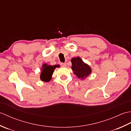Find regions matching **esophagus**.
Returning a JSON list of instances; mask_svg holds the SVG:
<instances>
[{
  "label": "esophagus",
  "instance_id": "1",
  "mask_svg": "<svg viewBox=\"0 0 131 131\" xmlns=\"http://www.w3.org/2000/svg\"><path fill=\"white\" fill-rule=\"evenodd\" d=\"M61 66H62V67H65L66 66V63H61Z\"/></svg>",
  "mask_w": 131,
  "mask_h": 131
}]
</instances>
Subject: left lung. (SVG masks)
I'll list each match as a JSON object with an SVG mask.
<instances>
[{
  "mask_svg": "<svg viewBox=\"0 0 131 131\" xmlns=\"http://www.w3.org/2000/svg\"><path fill=\"white\" fill-rule=\"evenodd\" d=\"M72 69L74 73L79 78L84 79L91 73V69L90 66L84 63L80 58L78 57L71 60Z\"/></svg>",
  "mask_w": 131,
  "mask_h": 131,
  "instance_id": "1",
  "label": "left lung"
}]
</instances>
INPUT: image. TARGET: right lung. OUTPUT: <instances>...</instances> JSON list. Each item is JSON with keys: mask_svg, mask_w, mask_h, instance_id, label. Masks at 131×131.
Instances as JSON below:
<instances>
[{"mask_svg": "<svg viewBox=\"0 0 131 131\" xmlns=\"http://www.w3.org/2000/svg\"><path fill=\"white\" fill-rule=\"evenodd\" d=\"M57 67H59V65H48L46 63L43 65L41 73L40 74V79L42 81L49 82L51 79V77L53 73L54 70V69Z\"/></svg>", "mask_w": 131, "mask_h": 131, "instance_id": "add662e5", "label": "right lung"}]
</instances>
